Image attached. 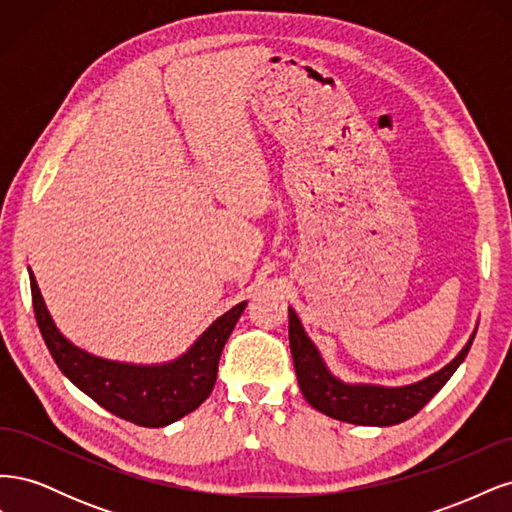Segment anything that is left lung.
I'll return each instance as SVG.
<instances>
[{"instance_id": "8db88e82", "label": "left lung", "mask_w": 512, "mask_h": 512, "mask_svg": "<svg viewBox=\"0 0 512 512\" xmlns=\"http://www.w3.org/2000/svg\"><path fill=\"white\" fill-rule=\"evenodd\" d=\"M474 335L476 333H472L470 342L463 346L451 363L421 382L395 386V389L376 384H346L331 376L312 339L305 335L294 309L288 307L290 352L303 397L318 412L352 425L389 427L404 423L416 412H421L427 401L442 389L466 359Z\"/></svg>"}]
</instances>
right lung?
Here are the masks:
<instances>
[{
  "mask_svg": "<svg viewBox=\"0 0 512 512\" xmlns=\"http://www.w3.org/2000/svg\"><path fill=\"white\" fill-rule=\"evenodd\" d=\"M36 322L57 367L74 386L104 410L141 427H164L194 412L211 395L224 344L235 329L245 301L215 320L196 344L173 363L130 365L106 361L76 348L46 312L36 277L29 269Z\"/></svg>",
  "mask_w": 512,
  "mask_h": 512,
  "instance_id": "obj_1",
  "label": "right lung"
}]
</instances>
